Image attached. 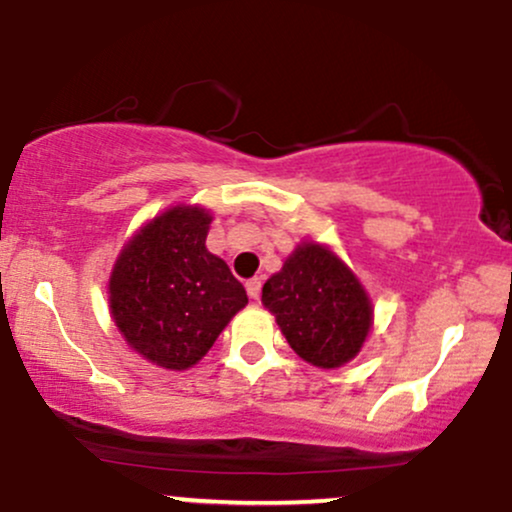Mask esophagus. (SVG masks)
Returning a JSON list of instances; mask_svg holds the SVG:
<instances>
[{
  "instance_id": "obj_1",
  "label": "esophagus",
  "mask_w": 512,
  "mask_h": 512,
  "mask_svg": "<svg viewBox=\"0 0 512 512\" xmlns=\"http://www.w3.org/2000/svg\"><path fill=\"white\" fill-rule=\"evenodd\" d=\"M245 289H248V296L252 298V301H257L262 293V279H250L248 284H245Z\"/></svg>"
}]
</instances>
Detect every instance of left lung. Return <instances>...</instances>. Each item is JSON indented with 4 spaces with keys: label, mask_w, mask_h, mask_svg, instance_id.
I'll list each match as a JSON object with an SVG mask.
<instances>
[{
    "label": "left lung",
    "mask_w": 512,
    "mask_h": 512,
    "mask_svg": "<svg viewBox=\"0 0 512 512\" xmlns=\"http://www.w3.org/2000/svg\"><path fill=\"white\" fill-rule=\"evenodd\" d=\"M262 305L305 363L334 370L366 344L373 301L330 245L301 240L262 286Z\"/></svg>",
    "instance_id": "obj_1"
}]
</instances>
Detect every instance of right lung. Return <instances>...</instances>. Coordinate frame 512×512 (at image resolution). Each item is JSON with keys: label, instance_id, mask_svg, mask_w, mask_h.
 Masks as SVG:
<instances>
[{"label": "right lung", "instance_id": "obj_1", "mask_svg": "<svg viewBox=\"0 0 512 512\" xmlns=\"http://www.w3.org/2000/svg\"><path fill=\"white\" fill-rule=\"evenodd\" d=\"M209 209L175 204L122 245L108 281L110 317L129 349L166 370L207 356L248 293L207 250Z\"/></svg>", "mask_w": 512, "mask_h": 512}]
</instances>
